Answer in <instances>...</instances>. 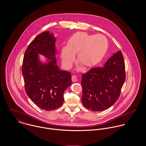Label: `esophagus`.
<instances>
[{"mask_svg":"<svg viewBox=\"0 0 146 146\" xmlns=\"http://www.w3.org/2000/svg\"><path fill=\"white\" fill-rule=\"evenodd\" d=\"M76 75H72V77H71V79H72V81L73 82H76Z\"/></svg>","mask_w":146,"mask_h":146,"instance_id":"obj_1","label":"esophagus"}]
</instances>
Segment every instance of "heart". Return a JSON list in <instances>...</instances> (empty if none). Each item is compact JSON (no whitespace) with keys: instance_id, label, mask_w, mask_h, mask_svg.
I'll use <instances>...</instances> for the list:
<instances>
[{"instance_id":"1","label":"heart","mask_w":146,"mask_h":146,"mask_svg":"<svg viewBox=\"0 0 146 146\" xmlns=\"http://www.w3.org/2000/svg\"><path fill=\"white\" fill-rule=\"evenodd\" d=\"M67 47L61 51L63 64L70 66L78 54V63L84 68H90L100 62L104 58L108 48V42L102 35H89L84 32L74 34L67 42Z\"/></svg>"}]
</instances>
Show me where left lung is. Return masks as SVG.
<instances>
[{
  "label": "left lung",
  "mask_w": 146,
  "mask_h": 146,
  "mask_svg": "<svg viewBox=\"0 0 146 146\" xmlns=\"http://www.w3.org/2000/svg\"><path fill=\"white\" fill-rule=\"evenodd\" d=\"M82 86L84 106L93 111H104L119 99L125 80L124 57L120 50L104 67H93L83 74Z\"/></svg>",
  "instance_id": "left-lung-1"
}]
</instances>
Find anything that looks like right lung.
<instances>
[{
    "label": "right lung",
    "instance_id": "right-lung-1",
    "mask_svg": "<svg viewBox=\"0 0 146 146\" xmlns=\"http://www.w3.org/2000/svg\"><path fill=\"white\" fill-rule=\"evenodd\" d=\"M55 42L49 31L39 34L26 49L22 66L27 95L37 106L46 111L56 110L62 105L64 92L72 84L71 74L60 70L56 64ZM38 54L53 60L42 64L38 60Z\"/></svg>",
    "mask_w": 146,
    "mask_h": 146
}]
</instances>
